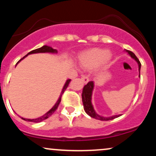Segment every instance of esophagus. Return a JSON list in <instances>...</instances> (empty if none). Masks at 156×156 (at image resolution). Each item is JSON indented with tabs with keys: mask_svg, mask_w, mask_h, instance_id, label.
Returning <instances> with one entry per match:
<instances>
[{
	"mask_svg": "<svg viewBox=\"0 0 156 156\" xmlns=\"http://www.w3.org/2000/svg\"><path fill=\"white\" fill-rule=\"evenodd\" d=\"M81 80H82V81H83V83H88L89 80L88 77L86 76H82V77H81Z\"/></svg>",
	"mask_w": 156,
	"mask_h": 156,
	"instance_id": "obj_1",
	"label": "esophagus"
}]
</instances>
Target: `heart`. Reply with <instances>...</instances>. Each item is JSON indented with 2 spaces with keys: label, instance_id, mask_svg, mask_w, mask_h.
Here are the masks:
<instances>
[{
  "label": "heart",
  "instance_id": "1",
  "mask_svg": "<svg viewBox=\"0 0 156 156\" xmlns=\"http://www.w3.org/2000/svg\"><path fill=\"white\" fill-rule=\"evenodd\" d=\"M112 58V54L107 50L102 48H93L84 52L80 55L79 62L80 66L85 69H92L100 62L106 64Z\"/></svg>",
  "mask_w": 156,
  "mask_h": 156
}]
</instances>
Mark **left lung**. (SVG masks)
<instances>
[{
  "mask_svg": "<svg viewBox=\"0 0 156 156\" xmlns=\"http://www.w3.org/2000/svg\"><path fill=\"white\" fill-rule=\"evenodd\" d=\"M125 51L128 52V53L130 55V57H132L133 59H135L136 62L138 63V65H139V77H140V69H141L140 62H139V60L138 59V58L136 56V55L134 54L133 52L128 51V50H125ZM93 89H94V82L93 81H89L87 85L84 86L83 89V92H82V102H83V108L86 113H87L89 116H90L91 117L94 118V119H99V120H102V121L112 120V119H115V118L120 117L121 115L120 114H119V115H114V116H112V117H105L97 114L95 111H94V107H93L92 103V95Z\"/></svg>",
  "mask_w": 156,
  "mask_h": 156,
  "instance_id": "8db88e82",
  "label": "left lung"
}]
</instances>
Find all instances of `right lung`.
<instances>
[{
	"mask_svg": "<svg viewBox=\"0 0 156 156\" xmlns=\"http://www.w3.org/2000/svg\"><path fill=\"white\" fill-rule=\"evenodd\" d=\"M57 53V51L55 49H53V48H52L51 47H50V46L44 45V46H42V48H37V49L34 50V51H31V52H29V53H28L27 55H25V56L23 57V58H21V59L18 62H17V64H18L21 60L23 59V58H24L25 57H26L28 55L33 54V53ZM17 64H16V65H17ZM70 80H71V79L67 80V81H66L65 84H64L63 89H62V92H61L59 98H58V101H57L56 103H55V104L54 105V106H53V108L51 109V110L48 111V112L46 113L45 114H44V115L42 116V117L37 118V119H26V118H23V117H21V118H22L23 120L27 121V122H40L43 121V120H44V119H48V118L49 117H51L52 114H53V113L55 112V110H56L57 108H58V105H59V103H60V102H61V100H62V94H63V93L64 92V91L66 90V89L67 88V87H68V85H69V82H70Z\"/></svg>",
	"mask_w": 156,
	"mask_h": 156,
	"instance_id": "right-lung-1",
	"label": "right lung"
}]
</instances>
